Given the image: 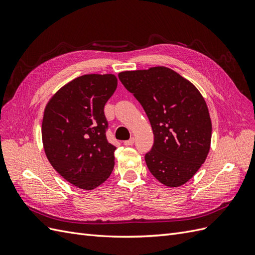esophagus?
<instances>
[{"mask_svg": "<svg viewBox=\"0 0 255 255\" xmlns=\"http://www.w3.org/2000/svg\"><path fill=\"white\" fill-rule=\"evenodd\" d=\"M134 141H135V138L132 137V138H129L128 140H126V141H125V144H126V145H132V144L134 143Z\"/></svg>", "mask_w": 255, "mask_h": 255, "instance_id": "esophagus-1", "label": "esophagus"}]
</instances>
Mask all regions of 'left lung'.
<instances>
[{
    "instance_id": "1",
    "label": "left lung",
    "mask_w": 255,
    "mask_h": 255,
    "mask_svg": "<svg viewBox=\"0 0 255 255\" xmlns=\"http://www.w3.org/2000/svg\"><path fill=\"white\" fill-rule=\"evenodd\" d=\"M118 76L151 123L154 143L144 156L150 172L165 186H182L211 149L212 121L204 98L191 82L164 66Z\"/></svg>"
}]
</instances>
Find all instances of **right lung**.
<instances>
[{
    "label": "right lung",
    "mask_w": 255,
    "mask_h": 255,
    "mask_svg": "<svg viewBox=\"0 0 255 255\" xmlns=\"http://www.w3.org/2000/svg\"><path fill=\"white\" fill-rule=\"evenodd\" d=\"M115 74H85L58 89L44 107L43 150L74 186L92 190L109 179L116 146L106 139L104 106L117 88Z\"/></svg>",
    "instance_id": "1"
}]
</instances>
